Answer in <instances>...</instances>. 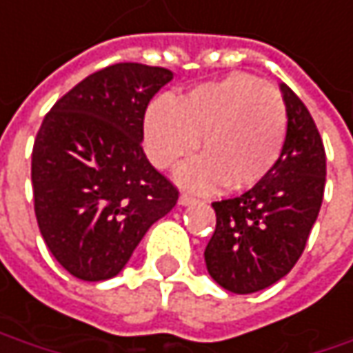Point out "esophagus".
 Instances as JSON below:
<instances>
[{
    "mask_svg": "<svg viewBox=\"0 0 353 353\" xmlns=\"http://www.w3.org/2000/svg\"><path fill=\"white\" fill-rule=\"evenodd\" d=\"M196 197L190 196V194H181V196H179V203H181V205H192V203H196Z\"/></svg>",
    "mask_w": 353,
    "mask_h": 353,
    "instance_id": "34e87169",
    "label": "esophagus"
}]
</instances>
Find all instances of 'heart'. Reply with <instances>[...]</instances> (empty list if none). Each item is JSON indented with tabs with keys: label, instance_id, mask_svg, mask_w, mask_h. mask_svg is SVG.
<instances>
[{
	"label": "heart",
	"instance_id": "obj_1",
	"mask_svg": "<svg viewBox=\"0 0 353 353\" xmlns=\"http://www.w3.org/2000/svg\"><path fill=\"white\" fill-rule=\"evenodd\" d=\"M288 114L281 95L250 73L201 83L181 99L161 97L145 114L148 154L168 170L199 143L203 156L181 165L177 179L197 192L228 181L248 190L272 174L281 156Z\"/></svg>",
	"mask_w": 353,
	"mask_h": 353
}]
</instances>
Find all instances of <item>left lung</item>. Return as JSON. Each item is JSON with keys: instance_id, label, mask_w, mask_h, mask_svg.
Returning a JSON list of instances; mask_svg holds the SVG:
<instances>
[{"instance_id": "1", "label": "left lung", "mask_w": 353, "mask_h": 353, "mask_svg": "<svg viewBox=\"0 0 353 353\" xmlns=\"http://www.w3.org/2000/svg\"><path fill=\"white\" fill-rule=\"evenodd\" d=\"M288 132L272 174L245 194L214 201L216 232L205 245L208 272L234 294L281 280L300 259L320 214L325 150L314 117L281 83Z\"/></svg>"}]
</instances>
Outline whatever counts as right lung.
I'll use <instances>...</instances> for the list:
<instances>
[{"instance_id": "1", "label": "right lung", "mask_w": 353, "mask_h": 353, "mask_svg": "<svg viewBox=\"0 0 353 353\" xmlns=\"http://www.w3.org/2000/svg\"><path fill=\"white\" fill-rule=\"evenodd\" d=\"M172 77L165 68L115 63L43 117L32 152L33 210L52 256L77 280L117 276L177 203V188L141 148L148 103Z\"/></svg>"}]
</instances>
